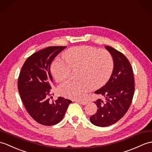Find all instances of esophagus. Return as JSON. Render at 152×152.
I'll use <instances>...</instances> for the list:
<instances>
[{"label":"esophagus","instance_id":"esophagus-1","mask_svg":"<svg viewBox=\"0 0 152 152\" xmlns=\"http://www.w3.org/2000/svg\"><path fill=\"white\" fill-rule=\"evenodd\" d=\"M76 102H78V103H80L81 104H82V105H86L88 103L87 100H77Z\"/></svg>","mask_w":152,"mask_h":152}]
</instances>
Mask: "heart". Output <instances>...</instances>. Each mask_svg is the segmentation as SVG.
Listing matches in <instances>:
<instances>
[{"label":"heart","mask_w":152,"mask_h":152,"mask_svg":"<svg viewBox=\"0 0 152 152\" xmlns=\"http://www.w3.org/2000/svg\"><path fill=\"white\" fill-rule=\"evenodd\" d=\"M62 59H56L51 65V73L56 82L68 78L71 69H80L78 82H66L58 88L60 94L70 98H82L91 86L97 88L109 80L113 70V60L105 50L81 46L63 53Z\"/></svg>","instance_id":"obj_1"}]
</instances>
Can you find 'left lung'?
Masks as SVG:
<instances>
[{
    "label": "left lung",
    "instance_id": "left-lung-1",
    "mask_svg": "<svg viewBox=\"0 0 152 152\" xmlns=\"http://www.w3.org/2000/svg\"><path fill=\"white\" fill-rule=\"evenodd\" d=\"M105 48L113 59V70L106 84L94 92L104 96L105 102L101 99L94 102L97 111L90 117L93 124L100 127L115 124L126 113L135 91L133 72L128 59L113 48L105 46Z\"/></svg>",
    "mask_w": 152,
    "mask_h": 152
}]
</instances>
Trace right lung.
<instances>
[{
	"mask_svg": "<svg viewBox=\"0 0 152 152\" xmlns=\"http://www.w3.org/2000/svg\"><path fill=\"white\" fill-rule=\"evenodd\" d=\"M66 47H48L28 57L21 69L18 90L29 115L37 122L53 126L61 121L72 101L59 96L50 103L53 82L50 67L53 59Z\"/></svg>",
	"mask_w": 152,
	"mask_h": 152,
	"instance_id": "right-lung-1",
	"label": "right lung"
}]
</instances>
